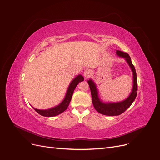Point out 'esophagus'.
I'll list each match as a JSON object with an SVG mask.
<instances>
[{"label":"esophagus","instance_id":"34e87169","mask_svg":"<svg viewBox=\"0 0 160 160\" xmlns=\"http://www.w3.org/2000/svg\"><path fill=\"white\" fill-rule=\"evenodd\" d=\"M91 75V71L89 69H86L83 72V75L85 78H88L89 77H90Z\"/></svg>","mask_w":160,"mask_h":160}]
</instances>
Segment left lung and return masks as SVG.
Returning <instances> with one entry per match:
<instances>
[{
	"label": "left lung",
	"instance_id": "8db88e82",
	"mask_svg": "<svg viewBox=\"0 0 160 160\" xmlns=\"http://www.w3.org/2000/svg\"><path fill=\"white\" fill-rule=\"evenodd\" d=\"M116 54L120 57L125 58V61H127L129 66L133 72V85L132 91L131 92L127 99L122 101L115 103H104L101 101L99 98L98 91L97 89V85L93 82V80H88V84L89 85L91 97H92V102H93L95 109L98 111L99 113L108 116H115L119 115L123 113L124 111L128 109L131 105L132 104L133 101L137 96V91H138V82H137V75L135 71V67L132 63V60L129 55L127 52L121 51L119 50L116 51Z\"/></svg>",
	"mask_w": 160,
	"mask_h": 160
}]
</instances>
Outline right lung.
<instances>
[{"label": "right lung", "mask_w": 160, "mask_h": 160, "mask_svg": "<svg viewBox=\"0 0 160 160\" xmlns=\"http://www.w3.org/2000/svg\"><path fill=\"white\" fill-rule=\"evenodd\" d=\"M83 80H84L83 77L81 75H79L76 77H75L74 79L72 80L71 82V83L69 84V86L68 88V89L67 91V93L64 99L62 100V101L60 104L55 106V107L48 109H45V110L37 109L34 108L33 109H35L38 114H40L42 116H45V117H53V116L59 115L60 113L65 111L67 109V108H68L72 98V93H73L75 88L77 87V85L80 83V82L83 81Z\"/></svg>", "instance_id": "obj_1"}]
</instances>
